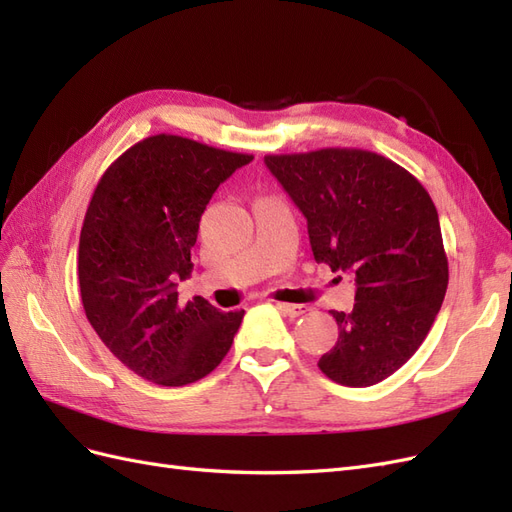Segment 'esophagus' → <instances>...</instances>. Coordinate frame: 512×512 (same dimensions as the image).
Here are the masks:
<instances>
[{
  "label": "esophagus",
  "mask_w": 512,
  "mask_h": 512,
  "mask_svg": "<svg viewBox=\"0 0 512 512\" xmlns=\"http://www.w3.org/2000/svg\"><path fill=\"white\" fill-rule=\"evenodd\" d=\"M277 309H280L282 314H286L290 318H299V316H303L307 312L303 305H292V303H277Z\"/></svg>",
  "instance_id": "esophagus-1"
}]
</instances>
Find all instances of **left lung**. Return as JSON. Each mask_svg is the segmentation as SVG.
Here are the masks:
<instances>
[{
    "label": "left lung",
    "instance_id": "obj_1",
    "mask_svg": "<svg viewBox=\"0 0 512 512\" xmlns=\"http://www.w3.org/2000/svg\"><path fill=\"white\" fill-rule=\"evenodd\" d=\"M305 220L316 262L350 271L356 303L318 367L337 384H378L425 342L446 286L436 205L414 175L374 151L327 147L265 156Z\"/></svg>",
    "mask_w": 512,
    "mask_h": 512
}]
</instances>
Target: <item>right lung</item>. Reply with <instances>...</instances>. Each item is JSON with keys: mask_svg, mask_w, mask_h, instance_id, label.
I'll return each instance as SVG.
<instances>
[{"mask_svg": "<svg viewBox=\"0 0 512 512\" xmlns=\"http://www.w3.org/2000/svg\"><path fill=\"white\" fill-rule=\"evenodd\" d=\"M254 156L192 138H143L104 170L79 241L85 316L117 359L160 386L192 384L222 363L243 309L179 303L190 250L213 192Z\"/></svg>", "mask_w": 512, "mask_h": 512, "instance_id": "1", "label": "right lung"}]
</instances>
